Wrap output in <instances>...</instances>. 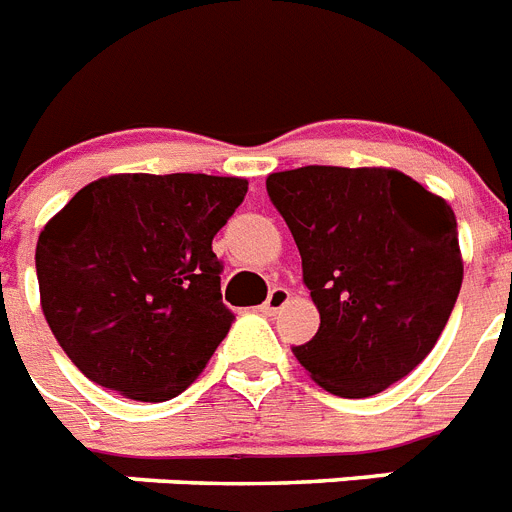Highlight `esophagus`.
Masks as SVG:
<instances>
[{
  "label": "esophagus",
  "instance_id": "esophagus-1",
  "mask_svg": "<svg viewBox=\"0 0 512 512\" xmlns=\"http://www.w3.org/2000/svg\"><path fill=\"white\" fill-rule=\"evenodd\" d=\"M287 301H290V290H287V287H272V290H269V295H266V301H264V306H261V311H264L266 316H274L282 306H285Z\"/></svg>",
  "mask_w": 512,
  "mask_h": 512
}]
</instances>
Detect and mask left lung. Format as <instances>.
<instances>
[{
	"instance_id": "left-lung-1",
	"label": "left lung",
	"mask_w": 512,
	"mask_h": 512,
	"mask_svg": "<svg viewBox=\"0 0 512 512\" xmlns=\"http://www.w3.org/2000/svg\"><path fill=\"white\" fill-rule=\"evenodd\" d=\"M301 251L322 324L293 353L340 398H369L411 374L458 301L463 261L445 198L382 167H322L266 177Z\"/></svg>"
}]
</instances>
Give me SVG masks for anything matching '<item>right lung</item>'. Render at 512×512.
<instances>
[{"instance_id": "add662e5", "label": "right lung", "mask_w": 512, "mask_h": 512, "mask_svg": "<svg viewBox=\"0 0 512 512\" xmlns=\"http://www.w3.org/2000/svg\"><path fill=\"white\" fill-rule=\"evenodd\" d=\"M246 193L240 177L109 175L41 230V308L91 382L162 403L204 371L235 322L211 240Z\"/></svg>"}]
</instances>
